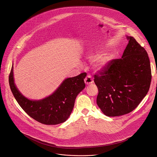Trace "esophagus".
<instances>
[{
	"label": "esophagus",
	"mask_w": 157,
	"mask_h": 157,
	"mask_svg": "<svg viewBox=\"0 0 157 157\" xmlns=\"http://www.w3.org/2000/svg\"><path fill=\"white\" fill-rule=\"evenodd\" d=\"M84 82H85L86 84L89 85V84H91L93 83V79L90 75H87V77L84 79Z\"/></svg>",
	"instance_id": "esophagus-1"
}]
</instances>
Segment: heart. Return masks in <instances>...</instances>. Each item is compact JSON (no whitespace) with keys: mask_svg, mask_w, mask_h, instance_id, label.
<instances>
[{"mask_svg":"<svg viewBox=\"0 0 157 157\" xmlns=\"http://www.w3.org/2000/svg\"><path fill=\"white\" fill-rule=\"evenodd\" d=\"M88 58L91 61H94V68L99 71H102L107 70L112 60V56L109 54H104L98 56V54L90 53L88 55Z\"/></svg>","mask_w":157,"mask_h":157,"instance_id":"obj_1","label":"heart"}]
</instances>
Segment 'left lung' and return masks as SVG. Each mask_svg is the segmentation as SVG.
Returning <instances> with one entry per match:
<instances>
[{"label":"left lung","mask_w":157,"mask_h":157,"mask_svg":"<svg viewBox=\"0 0 157 157\" xmlns=\"http://www.w3.org/2000/svg\"><path fill=\"white\" fill-rule=\"evenodd\" d=\"M120 59L94 75L99 93L97 104L108 117L120 116L135 109L147 95L151 73L146 50L132 36Z\"/></svg>","instance_id":"left-lung-1"}]
</instances>
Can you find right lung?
Returning a JSON list of instances; mask_svg holds the SVG:
<instances>
[{
  "instance_id": "1",
  "label": "right lung",
  "mask_w": 157,
  "mask_h": 157,
  "mask_svg": "<svg viewBox=\"0 0 157 157\" xmlns=\"http://www.w3.org/2000/svg\"><path fill=\"white\" fill-rule=\"evenodd\" d=\"M86 76L83 73L65 79L52 94L40 100H30L18 91L14 82L13 66L9 81L15 99L29 116L43 124L56 125L70 116L77 96L85 87Z\"/></svg>"
}]
</instances>
